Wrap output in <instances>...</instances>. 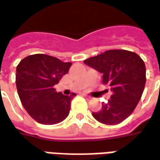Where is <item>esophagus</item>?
<instances>
[{"mask_svg":"<svg viewBox=\"0 0 160 160\" xmlns=\"http://www.w3.org/2000/svg\"><path fill=\"white\" fill-rule=\"evenodd\" d=\"M84 97H85V98H87V99H92L91 96H88V95H87V94H84Z\"/></svg>","mask_w":160,"mask_h":160,"instance_id":"obj_1","label":"esophagus"}]
</instances>
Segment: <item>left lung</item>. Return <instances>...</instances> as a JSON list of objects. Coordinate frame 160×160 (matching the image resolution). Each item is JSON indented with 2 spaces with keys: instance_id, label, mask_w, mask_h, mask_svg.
Here are the masks:
<instances>
[{
  "instance_id": "1",
  "label": "left lung",
  "mask_w": 160,
  "mask_h": 160,
  "mask_svg": "<svg viewBox=\"0 0 160 160\" xmlns=\"http://www.w3.org/2000/svg\"><path fill=\"white\" fill-rule=\"evenodd\" d=\"M84 63L103 73L102 83L108 85L112 92L101 110L92 112L93 118L105 125L124 121L141 99L146 80L145 62L133 52L112 49L88 58Z\"/></svg>"
}]
</instances>
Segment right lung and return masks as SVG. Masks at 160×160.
Segmentation results:
<instances>
[{
    "mask_svg": "<svg viewBox=\"0 0 160 160\" xmlns=\"http://www.w3.org/2000/svg\"><path fill=\"white\" fill-rule=\"evenodd\" d=\"M71 62H63L44 53L27 56L16 68L15 83L20 99L28 113L43 125L63 121L76 95L57 92L53 87L68 72Z\"/></svg>",
    "mask_w": 160,
    "mask_h": 160,
    "instance_id": "1",
    "label": "right lung"
}]
</instances>
